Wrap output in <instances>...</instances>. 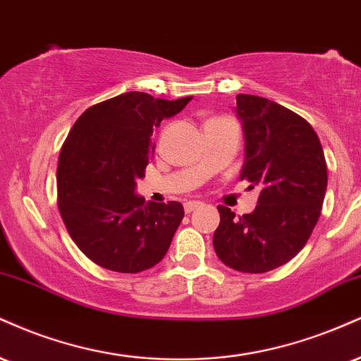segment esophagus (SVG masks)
<instances>
[{"label":"esophagus","instance_id":"1","mask_svg":"<svg viewBox=\"0 0 361 361\" xmlns=\"http://www.w3.org/2000/svg\"><path fill=\"white\" fill-rule=\"evenodd\" d=\"M202 205H203L202 202H186L185 203V212H186V214H192L193 210H197V208H200Z\"/></svg>","mask_w":361,"mask_h":361}]
</instances>
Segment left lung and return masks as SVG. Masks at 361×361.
Masks as SVG:
<instances>
[{
    "label": "left lung",
    "mask_w": 361,
    "mask_h": 361,
    "mask_svg": "<svg viewBox=\"0 0 361 361\" xmlns=\"http://www.w3.org/2000/svg\"><path fill=\"white\" fill-rule=\"evenodd\" d=\"M233 111L244 133L238 178L259 188V200L240 219L219 207L214 247L227 267L262 274L289 262L311 237L326 193V161L311 124L281 104L238 94Z\"/></svg>",
    "instance_id": "1"
}]
</instances>
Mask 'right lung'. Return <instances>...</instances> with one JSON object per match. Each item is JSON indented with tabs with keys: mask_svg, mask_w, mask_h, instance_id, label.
<instances>
[{
	"mask_svg": "<svg viewBox=\"0 0 361 361\" xmlns=\"http://www.w3.org/2000/svg\"><path fill=\"white\" fill-rule=\"evenodd\" d=\"M193 97L128 92L89 107L65 139L56 169L59 210L92 262L136 274L161 260L185 216L180 202H145L137 180L153 156V131Z\"/></svg>",
	"mask_w": 361,
	"mask_h": 361,
	"instance_id": "add662e5",
	"label": "right lung"
}]
</instances>
